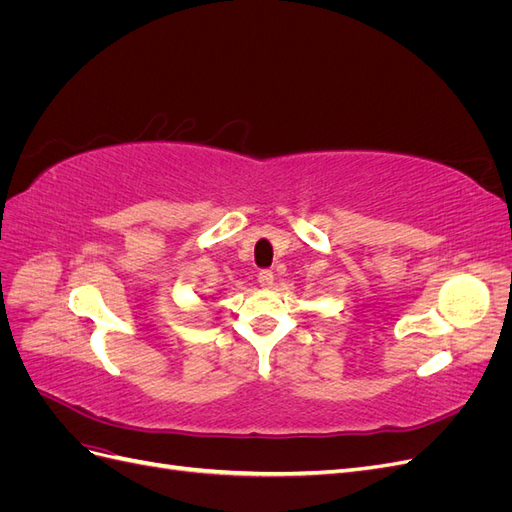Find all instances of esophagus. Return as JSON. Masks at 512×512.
Wrapping results in <instances>:
<instances>
[{
	"label": "esophagus",
	"instance_id": "34e87169",
	"mask_svg": "<svg viewBox=\"0 0 512 512\" xmlns=\"http://www.w3.org/2000/svg\"><path fill=\"white\" fill-rule=\"evenodd\" d=\"M258 284H260L262 288H271V286H273V271L262 269V271L258 273Z\"/></svg>",
	"mask_w": 512,
	"mask_h": 512
}]
</instances>
